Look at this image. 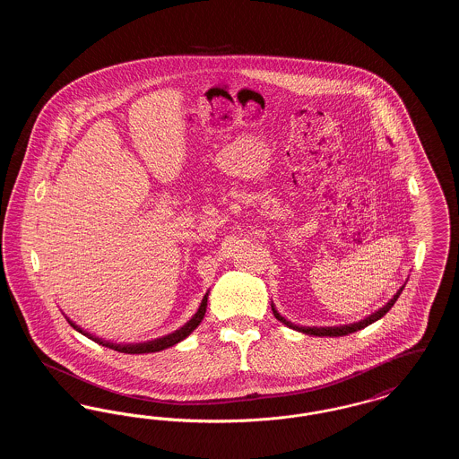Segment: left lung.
Returning a JSON list of instances; mask_svg holds the SVG:
<instances>
[{
  "mask_svg": "<svg viewBox=\"0 0 459 459\" xmlns=\"http://www.w3.org/2000/svg\"><path fill=\"white\" fill-rule=\"evenodd\" d=\"M401 292H403V287L397 290V294L394 296L393 299H391L387 305L384 306V307H380L377 313H373L368 318H365V320H361V322H358V324H351V325H344V327H299V325H294V324L287 322L284 316H281V313H279L273 306H272V309H273V315H275V318H277L279 322H282L287 327L294 328V330H298V332L309 333V335H316V337H341V335H348V333L358 332V330H361V328L368 327L373 322L380 320V318L393 307L394 303L397 301V298H399Z\"/></svg>",
  "mask_w": 459,
  "mask_h": 459,
  "instance_id": "8db88e82",
  "label": "left lung"
}]
</instances>
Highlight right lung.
I'll list each match as a JSON object with an SVG mask.
<instances>
[{"mask_svg": "<svg viewBox=\"0 0 459 459\" xmlns=\"http://www.w3.org/2000/svg\"><path fill=\"white\" fill-rule=\"evenodd\" d=\"M206 305H208V294L203 298V301H201V306H199V309H197L196 315L184 325L182 328H178V330H175L174 333H169V335H165V337H161V339H154V341H150V342H143V344H113V342H107V341H101V339H98V337H94V335H91L88 332H84L82 328L77 327L74 322H70L68 320V324L72 325V327L75 328V330H79L81 333H84L86 337H89L91 341H94V342H98V344H101V346H107L109 350L118 351V352H127V354H143V352H156V351L167 350V348H172L175 346L177 342H180V341H184L195 328L201 324V320H203V316H204V313H206Z\"/></svg>", "mask_w": 459, "mask_h": 459, "instance_id": "right-lung-1", "label": "right lung"}]
</instances>
